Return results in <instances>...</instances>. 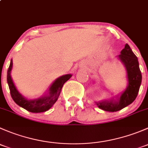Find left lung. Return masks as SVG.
<instances>
[{"instance_id": "1", "label": "left lung", "mask_w": 148, "mask_h": 148, "mask_svg": "<svg viewBox=\"0 0 148 148\" xmlns=\"http://www.w3.org/2000/svg\"><path fill=\"white\" fill-rule=\"evenodd\" d=\"M119 59L125 65L127 75V87L122 92L117 101H102L97 103L98 107L104 111L117 112L125 108L135 101L142 82V74L138 58L127 44L121 51Z\"/></svg>"}]
</instances>
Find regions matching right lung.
I'll list each match as a JSON object with an SVG mask.
<instances>
[{"mask_svg":"<svg viewBox=\"0 0 148 148\" xmlns=\"http://www.w3.org/2000/svg\"><path fill=\"white\" fill-rule=\"evenodd\" d=\"M12 66H13V62L11 59L10 66L8 67V72H7V82H8V86H9L10 93L12 99L18 106L23 107V109L28 112L34 113L43 112L49 110L57 101L64 84L71 77V74H66V75L62 76L57 79L55 80L54 82L50 86L49 95L44 97L34 99V100H28L23 97L18 92L13 82V80L10 77Z\"/></svg>","mask_w":148,"mask_h":148,"instance_id":"add662e5","label":"right lung"}]
</instances>
